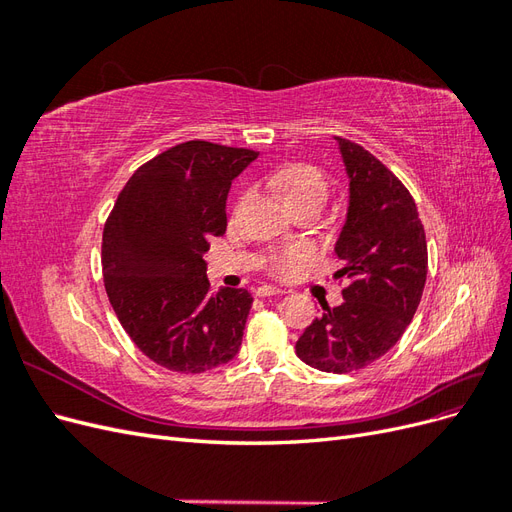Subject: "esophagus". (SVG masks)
Returning a JSON list of instances; mask_svg holds the SVG:
<instances>
[{"label":"esophagus","instance_id":"1","mask_svg":"<svg viewBox=\"0 0 512 512\" xmlns=\"http://www.w3.org/2000/svg\"><path fill=\"white\" fill-rule=\"evenodd\" d=\"M258 297H273V294H277V297H282V294H286V290L282 288H275V286H260L256 290Z\"/></svg>","mask_w":512,"mask_h":512}]
</instances>
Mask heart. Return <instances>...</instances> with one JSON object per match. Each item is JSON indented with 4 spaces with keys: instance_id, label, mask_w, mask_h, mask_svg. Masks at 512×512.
Returning a JSON list of instances; mask_svg holds the SVG:
<instances>
[{
    "instance_id": "obj_1",
    "label": "heart",
    "mask_w": 512,
    "mask_h": 512,
    "mask_svg": "<svg viewBox=\"0 0 512 512\" xmlns=\"http://www.w3.org/2000/svg\"><path fill=\"white\" fill-rule=\"evenodd\" d=\"M275 188H280L292 207L305 203L324 205L329 196L327 175L314 164L294 162L277 168L269 177ZM312 260V252L307 247H277L267 256V269L275 277H292L297 275L307 262Z\"/></svg>"
}]
</instances>
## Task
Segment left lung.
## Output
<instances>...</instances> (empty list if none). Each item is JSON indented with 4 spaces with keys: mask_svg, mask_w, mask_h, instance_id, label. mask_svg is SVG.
Masks as SVG:
<instances>
[{
    "mask_svg": "<svg viewBox=\"0 0 512 512\" xmlns=\"http://www.w3.org/2000/svg\"><path fill=\"white\" fill-rule=\"evenodd\" d=\"M350 177L348 218L335 252L350 284L344 303L322 305L297 339L309 367L348 374L378 361L412 322L427 280V239L408 188L376 156L337 136Z\"/></svg>",
    "mask_w": 512,
    "mask_h": 512,
    "instance_id": "8db88e82",
    "label": "left lung"
}]
</instances>
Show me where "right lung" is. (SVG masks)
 <instances>
[{
  "label": "right lung",
  "mask_w": 512,
  "mask_h": 512,
  "mask_svg": "<svg viewBox=\"0 0 512 512\" xmlns=\"http://www.w3.org/2000/svg\"><path fill=\"white\" fill-rule=\"evenodd\" d=\"M258 151L188 141L134 170L102 232L104 288L156 365L203 374L239 352L252 297L211 290L203 254L226 232L230 183Z\"/></svg>",
  "instance_id": "add662e5"
}]
</instances>
